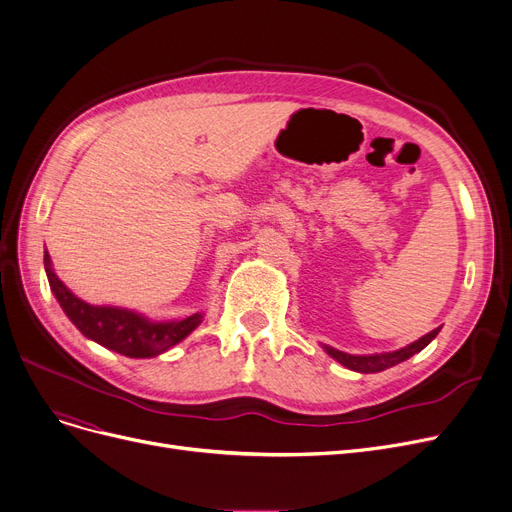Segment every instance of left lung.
<instances>
[{
    "instance_id": "left-lung-1",
    "label": "left lung",
    "mask_w": 512,
    "mask_h": 512,
    "mask_svg": "<svg viewBox=\"0 0 512 512\" xmlns=\"http://www.w3.org/2000/svg\"><path fill=\"white\" fill-rule=\"evenodd\" d=\"M439 328L427 332L425 337H420L418 341L397 349V351H385V353H370V355H351V353H345V351H339L335 347H328V345H322L324 351L330 355L332 360H337L339 364H343L345 368L353 370V372H362V374H372V372H383L399 362H406L408 358H412L414 353L425 349L437 335H439Z\"/></svg>"
}]
</instances>
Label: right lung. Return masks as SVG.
<instances>
[{
    "instance_id": "1",
    "label": "right lung",
    "mask_w": 512,
    "mask_h": 512,
    "mask_svg": "<svg viewBox=\"0 0 512 512\" xmlns=\"http://www.w3.org/2000/svg\"><path fill=\"white\" fill-rule=\"evenodd\" d=\"M43 265H46V274L56 301L81 335L110 351L127 355V358H154V355H161L173 345L184 341L203 322L201 311L184 320L159 322L125 307L90 305L73 295L56 276L48 251H43Z\"/></svg>"
}]
</instances>
